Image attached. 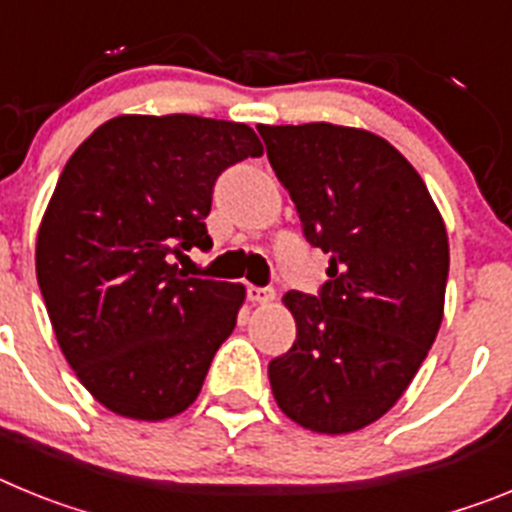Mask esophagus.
Masks as SVG:
<instances>
[{"instance_id": "esophagus-1", "label": "esophagus", "mask_w": 512, "mask_h": 512, "mask_svg": "<svg viewBox=\"0 0 512 512\" xmlns=\"http://www.w3.org/2000/svg\"><path fill=\"white\" fill-rule=\"evenodd\" d=\"M274 297H277V292L271 287H248V300L256 302V305H269V302H274Z\"/></svg>"}]
</instances>
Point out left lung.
Returning <instances> with one entry per match:
<instances>
[{"instance_id":"obj_1","label":"left lung","mask_w":512,"mask_h":512,"mask_svg":"<svg viewBox=\"0 0 512 512\" xmlns=\"http://www.w3.org/2000/svg\"><path fill=\"white\" fill-rule=\"evenodd\" d=\"M259 133L305 238L330 253L318 297H282L297 341L269 364L271 392L302 428L354 433L400 400L436 341L446 225L408 158L369 130L307 122Z\"/></svg>"}]
</instances>
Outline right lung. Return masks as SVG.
Wrapping results in <instances>:
<instances>
[{
    "label": "right lung",
    "instance_id": "1",
    "mask_svg": "<svg viewBox=\"0 0 512 512\" xmlns=\"http://www.w3.org/2000/svg\"><path fill=\"white\" fill-rule=\"evenodd\" d=\"M261 153L243 122L120 115L63 166L35 274L63 356L112 413L156 423L200 395L246 287L187 277L174 259L212 246L217 176Z\"/></svg>",
    "mask_w": 512,
    "mask_h": 512
}]
</instances>
